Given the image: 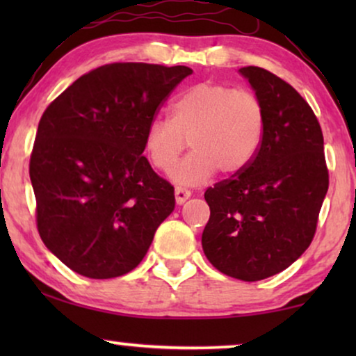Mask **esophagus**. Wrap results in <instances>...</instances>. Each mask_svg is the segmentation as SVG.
Returning <instances> with one entry per match:
<instances>
[{
	"mask_svg": "<svg viewBox=\"0 0 356 356\" xmlns=\"http://www.w3.org/2000/svg\"><path fill=\"white\" fill-rule=\"evenodd\" d=\"M189 197H191V191H189V189L183 186L175 188V199H177V204H179V206H181L183 202H186Z\"/></svg>",
	"mask_w": 356,
	"mask_h": 356,
	"instance_id": "34e87169",
	"label": "esophagus"
}]
</instances>
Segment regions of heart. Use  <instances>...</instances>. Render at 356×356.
<instances>
[{"instance_id":"1","label":"heart","mask_w":356,"mask_h":356,"mask_svg":"<svg viewBox=\"0 0 356 356\" xmlns=\"http://www.w3.org/2000/svg\"><path fill=\"white\" fill-rule=\"evenodd\" d=\"M266 133L259 95L217 82H199L175 97L170 120L150 121L144 149L155 168L168 172L186 147L195 149L172 169L177 183L197 184L213 173L236 175L250 167Z\"/></svg>"}]
</instances>
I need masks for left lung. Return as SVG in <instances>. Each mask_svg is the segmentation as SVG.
<instances>
[{
    "label": "left lung",
    "instance_id": "8db88e82",
    "mask_svg": "<svg viewBox=\"0 0 356 356\" xmlns=\"http://www.w3.org/2000/svg\"><path fill=\"white\" fill-rule=\"evenodd\" d=\"M266 108V133L250 167L204 193L209 262L233 279L256 282L293 264L313 241L329 188L324 138L303 97L257 66L240 70Z\"/></svg>",
    "mask_w": 356,
    "mask_h": 356
}]
</instances>
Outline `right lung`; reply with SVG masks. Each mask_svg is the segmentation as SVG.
<instances>
[{"label":"right lung","mask_w":356,"mask_h":356,"mask_svg":"<svg viewBox=\"0 0 356 356\" xmlns=\"http://www.w3.org/2000/svg\"><path fill=\"white\" fill-rule=\"evenodd\" d=\"M188 66L111 63L81 76L38 123L31 181L45 246L77 274L113 279L144 259L175 209L144 157L145 129Z\"/></svg>","instance_id":"add662e5"}]
</instances>
